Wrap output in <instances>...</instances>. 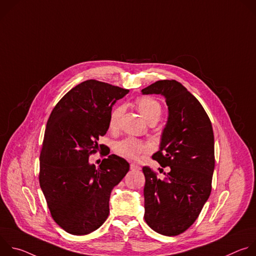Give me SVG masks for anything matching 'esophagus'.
I'll use <instances>...</instances> for the list:
<instances>
[{"label":"esophagus","mask_w":256,"mask_h":256,"mask_svg":"<svg viewBox=\"0 0 256 256\" xmlns=\"http://www.w3.org/2000/svg\"><path fill=\"white\" fill-rule=\"evenodd\" d=\"M130 170H132V171H138V170H140V167L138 166V165H136V164H134V163H132V164L130 165Z\"/></svg>","instance_id":"1"}]
</instances>
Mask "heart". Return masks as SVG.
I'll use <instances>...</instances> for the list:
<instances>
[{
  "label": "heart",
  "instance_id": "1",
  "mask_svg": "<svg viewBox=\"0 0 256 256\" xmlns=\"http://www.w3.org/2000/svg\"><path fill=\"white\" fill-rule=\"evenodd\" d=\"M136 106L142 118L149 124H156L162 114V106L154 98L140 97L136 100ZM124 112V106L118 105L112 109L108 118V128L110 132H116L118 130L120 120ZM149 151L148 146L142 142L134 138H126L118 142L114 146V152L120 157L128 160L136 161L140 155Z\"/></svg>",
  "mask_w": 256,
  "mask_h": 256
}]
</instances>
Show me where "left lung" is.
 <instances>
[{"mask_svg":"<svg viewBox=\"0 0 256 256\" xmlns=\"http://www.w3.org/2000/svg\"><path fill=\"white\" fill-rule=\"evenodd\" d=\"M142 94H161L169 116L160 150L152 158L163 168L164 179L144 166V221L159 234L176 236L200 216L212 192L214 142L210 120L200 101L181 83L161 80Z\"/></svg>","mask_w":256,"mask_h":256,"instance_id":"8db88e82","label":"left lung"}]
</instances>
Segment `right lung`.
Wrapping results in <instances>:
<instances>
[{
	"instance_id": "1",
	"label": "right lung",
	"mask_w": 256,
	"mask_h": 256,
	"mask_svg": "<svg viewBox=\"0 0 256 256\" xmlns=\"http://www.w3.org/2000/svg\"><path fill=\"white\" fill-rule=\"evenodd\" d=\"M128 93L87 80L58 102L48 120L40 184L54 222L72 235H87L106 221L110 192L130 170L124 158L109 152L98 167L89 163L92 154L106 148L99 138L108 130L112 105Z\"/></svg>"
}]
</instances>
